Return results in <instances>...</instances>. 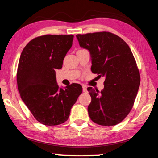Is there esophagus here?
I'll list each match as a JSON object with an SVG mask.
<instances>
[{
  "label": "esophagus",
  "instance_id": "esophagus-1",
  "mask_svg": "<svg viewBox=\"0 0 158 158\" xmlns=\"http://www.w3.org/2000/svg\"><path fill=\"white\" fill-rule=\"evenodd\" d=\"M82 87H83V92H84V93H88V90H87V86H86V85H82Z\"/></svg>",
  "mask_w": 158,
  "mask_h": 158
}]
</instances>
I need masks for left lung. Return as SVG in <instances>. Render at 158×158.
<instances>
[{"instance_id": "obj_1", "label": "left lung", "mask_w": 158, "mask_h": 158, "mask_svg": "<svg viewBox=\"0 0 158 158\" xmlns=\"http://www.w3.org/2000/svg\"><path fill=\"white\" fill-rule=\"evenodd\" d=\"M80 47L89 51L91 71L104 77L101 92L88 88L91 102L88 107L92 121L114 126L130 113L140 85V75L133 53L124 40L107 31L77 34Z\"/></svg>"}]
</instances>
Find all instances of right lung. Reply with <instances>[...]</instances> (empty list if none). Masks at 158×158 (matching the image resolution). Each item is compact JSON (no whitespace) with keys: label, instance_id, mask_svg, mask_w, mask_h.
I'll return each instance as SVG.
<instances>
[{"label":"right lung","instance_id":"add662e5","mask_svg":"<svg viewBox=\"0 0 158 158\" xmlns=\"http://www.w3.org/2000/svg\"><path fill=\"white\" fill-rule=\"evenodd\" d=\"M73 35H48L34 39L20 56L17 85L23 102L37 121L56 126L67 121L70 110L82 93L81 85L59 88L56 69L73 45Z\"/></svg>","mask_w":158,"mask_h":158}]
</instances>
